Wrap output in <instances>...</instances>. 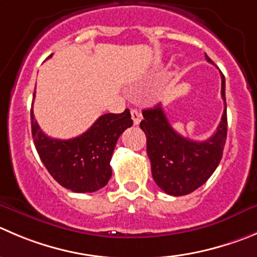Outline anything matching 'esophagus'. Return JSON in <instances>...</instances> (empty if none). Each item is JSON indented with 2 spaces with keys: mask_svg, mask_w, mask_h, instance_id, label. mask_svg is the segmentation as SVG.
<instances>
[{
  "mask_svg": "<svg viewBox=\"0 0 257 257\" xmlns=\"http://www.w3.org/2000/svg\"><path fill=\"white\" fill-rule=\"evenodd\" d=\"M131 117H133L134 124H139L141 121V113L138 109H131Z\"/></svg>",
  "mask_w": 257,
  "mask_h": 257,
  "instance_id": "34e87169",
  "label": "esophagus"
}]
</instances>
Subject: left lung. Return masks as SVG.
I'll return each instance as SVG.
<instances>
[{
	"label": "left lung",
	"mask_w": 257,
	"mask_h": 257,
	"mask_svg": "<svg viewBox=\"0 0 257 257\" xmlns=\"http://www.w3.org/2000/svg\"><path fill=\"white\" fill-rule=\"evenodd\" d=\"M206 59L212 63L206 54ZM223 114L216 133L204 141L189 140L170 126L161 104L144 109L141 130L146 135V150L154 180L167 194L179 197L203 185L218 167L227 138L226 82L221 75Z\"/></svg>",
	"instance_id": "left-lung-1"
}]
</instances>
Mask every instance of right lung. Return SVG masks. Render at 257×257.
I'll return each instance as SVG.
<instances>
[{
	"instance_id": "right-lung-1",
	"label": "right lung",
	"mask_w": 257,
	"mask_h": 257,
	"mask_svg": "<svg viewBox=\"0 0 257 257\" xmlns=\"http://www.w3.org/2000/svg\"><path fill=\"white\" fill-rule=\"evenodd\" d=\"M133 123L130 109L126 108L122 113L102 114L77 138L58 140L40 130L31 109V133L41 161L62 187L75 193L96 192L108 183L114 146Z\"/></svg>"
}]
</instances>
